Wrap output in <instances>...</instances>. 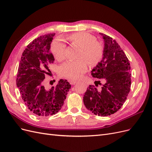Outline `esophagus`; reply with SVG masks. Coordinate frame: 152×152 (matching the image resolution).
Returning <instances> with one entry per match:
<instances>
[{
  "label": "esophagus",
  "instance_id": "34e87169",
  "mask_svg": "<svg viewBox=\"0 0 152 152\" xmlns=\"http://www.w3.org/2000/svg\"><path fill=\"white\" fill-rule=\"evenodd\" d=\"M69 82H70V84H72V85H75L77 83V81L74 80H69Z\"/></svg>",
  "mask_w": 152,
  "mask_h": 152
}]
</instances>
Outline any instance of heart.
Instances as JSON below:
<instances>
[{"mask_svg": "<svg viewBox=\"0 0 152 152\" xmlns=\"http://www.w3.org/2000/svg\"><path fill=\"white\" fill-rule=\"evenodd\" d=\"M70 42L81 48L78 61H69L61 67L60 73L68 79L76 80L80 78L88 70L89 64L96 65L102 60L103 56V46L96 41L94 36L86 32H77L68 37ZM66 44L61 39H54L50 45V50L57 60L62 61L65 58ZM85 58V59L83 58Z\"/></svg>", "mask_w": 152, "mask_h": 152, "instance_id": "1", "label": "heart"}]
</instances>
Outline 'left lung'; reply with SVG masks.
<instances>
[{
    "label": "left lung",
    "mask_w": 152,
    "mask_h": 152,
    "mask_svg": "<svg viewBox=\"0 0 152 152\" xmlns=\"http://www.w3.org/2000/svg\"><path fill=\"white\" fill-rule=\"evenodd\" d=\"M104 39L103 57L91 71L94 78L104 82L102 88L89 85L84 95L87 110L98 116H108L120 109L129 93L131 74L129 61L120 45L112 37L99 33ZM96 86L102 85L95 81Z\"/></svg>",
    "instance_id": "1"
}]
</instances>
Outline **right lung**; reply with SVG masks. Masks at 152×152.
<instances>
[{"mask_svg":"<svg viewBox=\"0 0 152 152\" xmlns=\"http://www.w3.org/2000/svg\"><path fill=\"white\" fill-rule=\"evenodd\" d=\"M54 35L40 36L27 45L18 70L16 85L22 99L31 112L40 117L58 113L71 88L70 83L63 79L50 89L43 86L45 75L50 73L49 65L54 61L49 50Z\"/></svg>","mask_w":152,"mask_h":152,"instance_id":"obj_1","label":"right lung"}]
</instances>
